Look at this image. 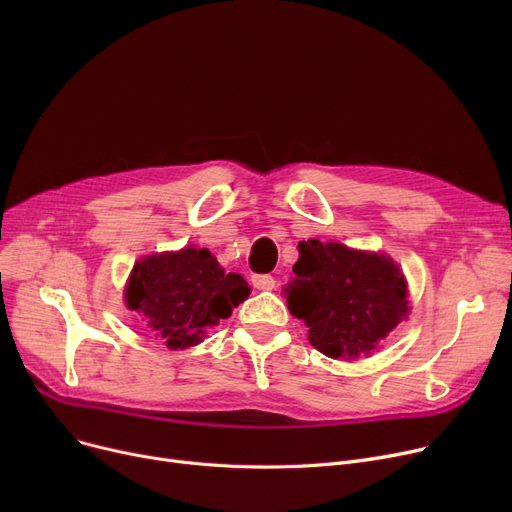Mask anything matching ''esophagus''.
I'll return each mask as SVG.
<instances>
[{
	"label": "esophagus",
	"instance_id": "1",
	"mask_svg": "<svg viewBox=\"0 0 512 512\" xmlns=\"http://www.w3.org/2000/svg\"><path fill=\"white\" fill-rule=\"evenodd\" d=\"M251 282H253V286L259 288V290H274V288H276V280H274V276H270V274H255V276L251 278Z\"/></svg>",
	"mask_w": 512,
	"mask_h": 512
}]
</instances>
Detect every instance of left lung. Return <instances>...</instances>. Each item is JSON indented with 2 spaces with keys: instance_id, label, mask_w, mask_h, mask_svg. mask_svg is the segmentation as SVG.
Returning a JSON list of instances; mask_svg holds the SVG:
<instances>
[{
  "instance_id": "obj_1",
  "label": "left lung",
  "mask_w": 512,
  "mask_h": 512,
  "mask_svg": "<svg viewBox=\"0 0 512 512\" xmlns=\"http://www.w3.org/2000/svg\"><path fill=\"white\" fill-rule=\"evenodd\" d=\"M294 278L284 286L309 342L332 359H359L409 315L407 280L384 253L348 249L340 242L303 240Z\"/></svg>"
}]
</instances>
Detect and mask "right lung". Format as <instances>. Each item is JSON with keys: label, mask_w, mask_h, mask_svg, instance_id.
Listing matches in <instances>:
<instances>
[{"label": "right lung", "mask_w": 512, "mask_h": 512, "mask_svg": "<svg viewBox=\"0 0 512 512\" xmlns=\"http://www.w3.org/2000/svg\"><path fill=\"white\" fill-rule=\"evenodd\" d=\"M251 294L240 274H226L207 249L184 247L134 263L124 301L170 351L195 346Z\"/></svg>", "instance_id": "obj_1"}]
</instances>
